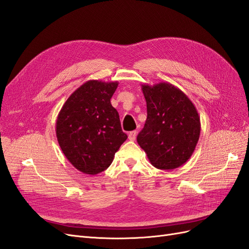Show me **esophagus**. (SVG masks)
Returning <instances> with one entry per match:
<instances>
[{"mask_svg": "<svg viewBox=\"0 0 249 249\" xmlns=\"http://www.w3.org/2000/svg\"><path fill=\"white\" fill-rule=\"evenodd\" d=\"M136 136H137V131H132L129 133V139L131 141H134L135 139H136Z\"/></svg>", "mask_w": 249, "mask_h": 249, "instance_id": "esophagus-1", "label": "esophagus"}]
</instances>
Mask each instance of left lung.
<instances>
[{
    "label": "left lung",
    "instance_id": "left-lung-1",
    "mask_svg": "<svg viewBox=\"0 0 249 249\" xmlns=\"http://www.w3.org/2000/svg\"><path fill=\"white\" fill-rule=\"evenodd\" d=\"M147 118L137 142L158 169L182 166L192 156L200 135L196 108L182 90L170 83L141 85Z\"/></svg>",
    "mask_w": 249,
    "mask_h": 249
}]
</instances>
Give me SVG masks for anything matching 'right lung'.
Instances as JSON below:
<instances>
[{
    "label": "right lung",
    "instance_id": "obj_1",
    "mask_svg": "<svg viewBox=\"0 0 249 249\" xmlns=\"http://www.w3.org/2000/svg\"><path fill=\"white\" fill-rule=\"evenodd\" d=\"M117 86V81L89 80L74 90L58 114L60 148L72 166L86 175L106 170L127 138L110 102Z\"/></svg>",
    "mask_w": 249,
    "mask_h": 249
}]
</instances>
